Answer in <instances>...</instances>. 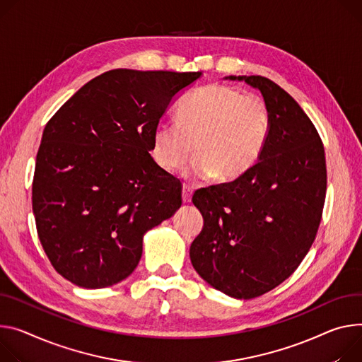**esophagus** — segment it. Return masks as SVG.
Wrapping results in <instances>:
<instances>
[{"instance_id": "esophagus-1", "label": "esophagus", "mask_w": 362, "mask_h": 362, "mask_svg": "<svg viewBox=\"0 0 362 362\" xmlns=\"http://www.w3.org/2000/svg\"><path fill=\"white\" fill-rule=\"evenodd\" d=\"M192 189L187 187V186H183V192H182V199H183V204H189L192 201Z\"/></svg>"}]
</instances>
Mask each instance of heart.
<instances>
[{
	"instance_id": "b5f03b06",
	"label": "heart",
	"mask_w": 362,
	"mask_h": 362,
	"mask_svg": "<svg viewBox=\"0 0 362 362\" xmlns=\"http://www.w3.org/2000/svg\"><path fill=\"white\" fill-rule=\"evenodd\" d=\"M272 111L255 93L226 85H208L187 95L177 107V121H161L151 133V156L173 172L193 151L183 170L189 180L215 176L233 182L250 172L272 134Z\"/></svg>"
}]
</instances>
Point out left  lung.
<instances>
[{"instance_id":"1","label":"left lung","mask_w":362,"mask_h":362,"mask_svg":"<svg viewBox=\"0 0 362 362\" xmlns=\"http://www.w3.org/2000/svg\"><path fill=\"white\" fill-rule=\"evenodd\" d=\"M258 89L272 111V134L244 176L193 193L204 228L190 245L193 269L235 299L264 294L310 250L326 196L325 150L300 105L264 76H226Z\"/></svg>"}]
</instances>
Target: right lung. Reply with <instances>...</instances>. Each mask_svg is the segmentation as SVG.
<instances>
[{
  "label": "right lung",
  "instance_id": "right-lung-1",
  "mask_svg": "<svg viewBox=\"0 0 362 362\" xmlns=\"http://www.w3.org/2000/svg\"><path fill=\"white\" fill-rule=\"evenodd\" d=\"M201 72L114 69L85 83L46 124L33 214L54 270L85 288L127 279L143 237L182 205V183L150 156L151 133Z\"/></svg>",
  "mask_w": 362,
  "mask_h": 362
}]
</instances>
